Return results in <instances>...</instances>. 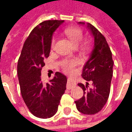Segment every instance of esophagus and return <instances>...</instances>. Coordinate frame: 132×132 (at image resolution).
I'll use <instances>...</instances> for the list:
<instances>
[{"instance_id":"obj_1","label":"esophagus","mask_w":132,"mask_h":132,"mask_svg":"<svg viewBox=\"0 0 132 132\" xmlns=\"http://www.w3.org/2000/svg\"><path fill=\"white\" fill-rule=\"evenodd\" d=\"M76 86V83L73 80H72L71 78H69L67 79V84H66V87L68 89H71L72 87Z\"/></svg>"}]
</instances>
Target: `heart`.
I'll list each match as a JSON object with an SVG mask.
<instances>
[{"instance_id":"obj_1","label":"heart","mask_w":132,"mask_h":132,"mask_svg":"<svg viewBox=\"0 0 132 132\" xmlns=\"http://www.w3.org/2000/svg\"><path fill=\"white\" fill-rule=\"evenodd\" d=\"M65 35L68 37L71 42L75 46L79 45V44L81 43V42L83 39V33L82 30L80 28L76 27H67L64 30ZM55 37H53L51 42V47L53 48L55 44ZM90 46V42L88 41H85L81 43V48L84 50L88 49ZM78 61L76 59H66V60L63 61L61 63V66L63 69L66 72L72 71L73 69L75 66L77 65Z\"/></svg>"}]
</instances>
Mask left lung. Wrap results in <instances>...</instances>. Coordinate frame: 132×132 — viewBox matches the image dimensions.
<instances>
[{"label": "left lung", "mask_w": 132, "mask_h": 132, "mask_svg": "<svg viewBox=\"0 0 132 132\" xmlns=\"http://www.w3.org/2000/svg\"><path fill=\"white\" fill-rule=\"evenodd\" d=\"M85 24V22H78ZM87 27L94 37V47L90 58L83 67L82 77L91 81L86 86L78 83L83 90V96L75 101L76 108L85 114H95L99 112L108 101L112 77L113 74V60L112 52L105 37L90 23Z\"/></svg>", "instance_id": "1"}]
</instances>
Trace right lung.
Masks as SVG:
<instances>
[{"label":"right lung","mask_w":132,"mask_h":132,"mask_svg":"<svg viewBox=\"0 0 132 132\" xmlns=\"http://www.w3.org/2000/svg\"><path fill=\"white\" fill-rule=\"evenodd\" d=\"M63 20H46L32 30L25 40L18 62V76L24 103L33 115L42 119L56 113L66 89L65 75L56 72L49 83L42 82L41 71L48 58L52 35Z\"/></svg>","instance_id":"obj_1"}]
</instances>
